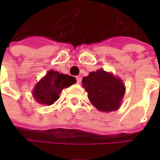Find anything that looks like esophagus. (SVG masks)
<instances>
[{
    "instance_id": "esophagus-1",
    "label": "esophagus",
    "mask_w": 160,
    "mask_h": 160,
    "mask_svg": "<svg viewBox=\"0 0 160 160\" xmlns=\"http://www.w3.org/2000/svg\"><path fill=\"white\" fill-rule=\"evenodd\" d=\"M81 81H82V77H77V83H81Z\"/></svg>"
}]
</instances>
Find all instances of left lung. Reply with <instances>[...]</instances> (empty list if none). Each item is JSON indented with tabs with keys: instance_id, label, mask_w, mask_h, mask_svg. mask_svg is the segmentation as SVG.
<instances>
[{
	"instance_id": "left-lung-1",
	"label": "left lung",
	"mask_w": 160,
	"mask_h": 160,
	"mask_svg": "<svg viewBox=\"0 0 160 160\" xmlns=\"http://www.w3.org/2000/svg\"><path fill=\"white\" fill-rule=\"evenodd\" d=\"M82 83L89 101L98 110L109 112L120 107L126 88L123 81L112 73L103 69L91 72L83 77Z\"/></svg>"
}]
</instances>
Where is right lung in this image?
<instances>
[{
    "mask_svg": "<svg viewBox=\"0 0 160 160\" xmlns=\"http://www.w3.org/2000/svg\"><path fill=\"white\" fill-rule=\"evenodd\" d=\"M77 82L76 78L59 72L50 70L35 84L33 90L34 99L41 104L52 105L59 98L64 88H68Z\"/></svg>",
    "mask_w": 160,
    "mask_h": 160,
    "instance_id": "1",
    "label": "right lung"
}]
</instances>
